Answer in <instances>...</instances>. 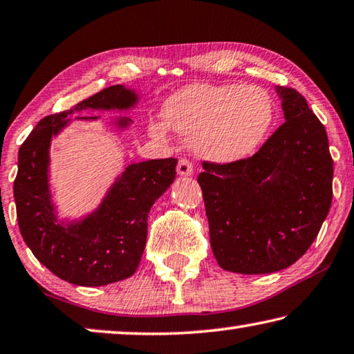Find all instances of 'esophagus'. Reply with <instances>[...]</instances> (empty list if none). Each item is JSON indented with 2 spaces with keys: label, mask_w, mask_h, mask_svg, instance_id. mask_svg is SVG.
<instances>
[{
  "label": "esophagus",
  "mask_w": 354,
  "mask_h": 354,
  "mask_svg": "<svg viewBox=\"0 0 354 354\" xmlns=\"http://www.w3.org/2000/svg\"><path fill=\"white\" fill-rule=\"evenodd\" d=\"M176 171H178L179 176H190V175H194L192 162H189L187 159H181V160L178 162Z\"/></svg>",
  "instance_id": "obj_1"
}]
</instances>
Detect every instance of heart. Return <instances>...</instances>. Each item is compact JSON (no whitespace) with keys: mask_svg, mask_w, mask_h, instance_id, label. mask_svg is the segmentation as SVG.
Masks as SVG:
<instances>
[{"mask_svg":"<svg viewBox=\"0 0 354 354\" xmlns=\"http://www.w3.org/2000/svg\"><path fill=\"white\" fill-rule=\"evenodd\" d=\"M164 121L151 120L149 136L165 140L168 127L201 159L232 164L249 157L266 138L276 106L265 89L239 85H189L164 102Z\"/></svg>","mask_w":354,"mask_h":354,"instance_id":"1","label":"heart"}]
</instances>
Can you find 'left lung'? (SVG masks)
I'll list each match as a JSON object with an SVG mask.
<instances>
[{"label":"left lung","instance_id":"8db88e82","mask_svg":"<svg viewBox=\"0 0 354 354\" xmlns=\"http://www.w3.org/2000/svg\"><path fill=\"white\" fill-rule=\"evenodd\" d=\"M285 122L249 159L203 164L198 184L218 266L269 274L306 254L333 201V159L324 126L307 100L276 86Z\"/></svg>","mask_w":354,"mask_h":354}]
</instances>
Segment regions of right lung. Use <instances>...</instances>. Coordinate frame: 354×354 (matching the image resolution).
I'll return each instance as SVG.
<instances>
[{
	"instance_id": "right-lung-1",
	"label": "right lung",
	"mask_w": 354,
	"mask_h": 354,
	"mask_svg": "<svg viewBox=\"0 0 354 354\" xmlns=\"http://www.w3.org/2000/svg\"><path fill=\"white\" fill-rule=\"evenodd\" d=\"M138 102L140 94L129 86L102 89L71 110L44 118L20 147L14 198L21 238L44 266L69 283L102 287L137 271L147 245L149 209L175 181L178 159L129 164L93 211L59 218L50 183L52 142L72 122L100 121L97 115L71 118L74 113H126ZM106 122L118 132L132 126L127 116H110Z\"/></svg>"
}]
</instances>
